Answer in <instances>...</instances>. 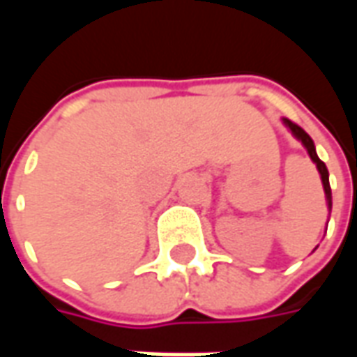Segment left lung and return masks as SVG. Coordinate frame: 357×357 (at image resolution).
Here are the masks:
<instances>
[{"label": "left lung", "instance_id": "8db88e82", "mask_svg": "<svg viewBox=\"0 0 357 357\" xmlns=\"http://www.w3.org/2000/svg\"><path fill=\"white\" fill-rule=\"evenodd\" d=\"M284 126L289 128L292 132V135L296 137L298 141H302V145L306 147L307 155H310V158L314 160L315 166H317V170H319V174H321V181H323V189H325V197H327V208H329L331 212V206H333V201H331V185H329V170H327V166H325V162L323 160H319V156H317V153H315V145L314 141H312V137L307 135L302 128H300L298 124H294L292 120H289V118H283Z\"/></svg>", "mask_w": 357, "mask_h": 357}]
</instances>
